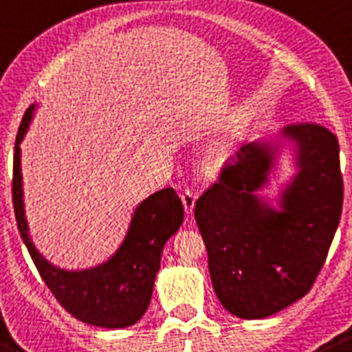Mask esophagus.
I'll return each mask as SVG.
<instances>
[{
	"instance_id": "1",
	"label": "esophagus",
	"mask_w": 352,
	"mask_h": 352,
	"mask_svg": "<svg viewBox=\"0 0 352 352\" xmlns=\"http://www.w3.org/2000/svg\"><path fill=\"white\" fill-rule=\"evenodd\" d=\"M182 204H184V210H186V213H189V214L192 213L194 204H196V196H194L189 189L182 194Z\"/></svg>"
}]
</instances>
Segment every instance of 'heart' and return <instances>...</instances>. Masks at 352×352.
Instances as JSON below:
<instances>
[{"label":"heart","mask_w":352,"mask_h":352,"mask_svg":"<svg viewBox=\"0 0 352 352\" xmlns=\"http://www.w3.org/2000/svg\"><path fill=\"white\" fill-rule=\"evenodd\" d=\"M235 158V141L230 134H220L204 146L199 156V172L206 179H217Z\"/></svg>","instance_id":"1"}]
</instances>
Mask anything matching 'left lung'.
I'll return each instance as SVG.
<instances>
[{
  "label": "left lung",
  "instance_id": "left-lung-1",
  "mask_svg": "<svg viewBox=\"0 0 352 352\" xmlns=\"http://www.w3.org/2000/svg\"><path fill=\"white\" fill-rule=\"evenodd\" d=\"M282 154L292 156L296 172L268 200L261 190L276 178ZM340 211L339 142L330 129L287 125L242 146L194 208L221 306L237 318L261 320L308 294Z\"/></svg>",
  "mask_w": 352,
  "mask_h": 352
}]
</instances>
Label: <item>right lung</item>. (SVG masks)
Returning <instances> with one entry per match:
<instances>
[{
  "instance_id": "1",
  "label": "right lung",
  "mask_w": 352,
  "mask_h": 352,
  "mask_svg": "<svg viewBox=\"0 0 352 352\" xmlns=\"http://www.w3.org/2000/svg\"><path fill=\"white\" fill-rule=\"evenodd\" d=\"M36 108L37 103H34L23 115L13 156V206L23 244L50 291L72 316L101 329L134 325L151 301L163 248L184 221L180 197L168 187L141 201L132 213L122 244L96 267L68 270L47 261L30 237L23 203L20 144L32 124Z\"/></svg>"
}]
</instances>
